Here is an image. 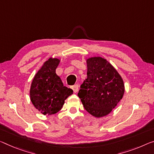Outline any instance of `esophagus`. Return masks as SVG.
I'll list each match as a JSON object with an SVG mask.
<instances>
[{
    "mask_svg": "<svg viewBox=\"0 0 154 154\" xmlns=\"http://www.w3.org/2000/svg\"><path fill=\"white\" fill-rule=\"evenodd\" d=\"M79 86L78 85H75L74 86H72V89L73 91H74V93H76V92L79 91Z\"/></svg>",
    "mask_w": 154,
    "mask_h": 154,
    "instance_id": "34e87169",
    "label": "esophagus"
}]
</instances>
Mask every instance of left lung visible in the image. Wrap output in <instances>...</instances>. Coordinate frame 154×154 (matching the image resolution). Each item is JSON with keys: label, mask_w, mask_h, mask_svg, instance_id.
<instances>
[{"label": "left lung", "mask_w": 154, "mask_h": 154, "mask_svg": "<svg viewBox=\"0 0 154 154\" xmlns=\"http://www.w3.org/2000/svg\"><path fill=\"white\" fill-rule=\"evenodd\" d=\"M87 78L78 94L87 112L96 118L108 115L125 93L123 80L113 66L102 57L87 59Z\"/></svg>", "instance_id": "left-lung-1"}]
</instances>
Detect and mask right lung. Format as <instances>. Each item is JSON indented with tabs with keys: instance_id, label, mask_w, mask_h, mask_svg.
<instances>
[{
	"instance_id": "1",
	"label": "right lung",
	"mask_w": 154,
	"mask_h": 154,
	"mask_svg": "<svg viewBox=\"0 0 154 154\" xmlns=\"http://www.w3.org/2000/svg\"><path fill=\"white\" fill-rule=\"evenodd\" d=\"M59 63V59L49 58L38 71L31 85V101L44 115L59 112L67 97L73 94L72 89L64 86L60 78L56 74Z\"/></svg>"
}]
</instances>
